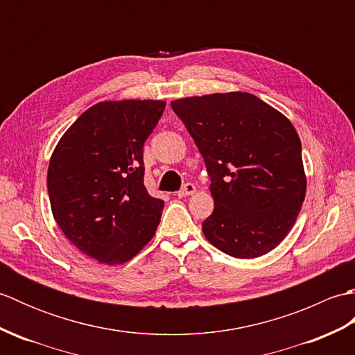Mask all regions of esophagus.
I'll list each match as a JSON object with an SVG mask.
<instances>
[{
	"label": "esophagus",
	"instance_id": "1",
	"mask_svg": "<svg viewBox=\"0 0 355 355\" xmlns=\"http://www.w3.org/2000/svg\"><path fill=\"white\" fill-rule=\"evenodd\" d=\"M195 192H197V187H195L192 183H187L183 186L182 191L177 192V195L180 198H183V197H189V195H193Z\"/></svg>",
	"mask_w": 355,
	"mask_h": 355
}]
</instances>
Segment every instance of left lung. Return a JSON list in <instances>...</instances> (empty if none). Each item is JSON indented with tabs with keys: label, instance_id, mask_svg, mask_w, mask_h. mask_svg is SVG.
Here are the masks:
<instances>
[{
	"label": "left lung",
	"instance_id": "obj_1",
	"mask_svg": "<svg viewBox=\"0 0 355 355\" xmlns=\"http://www.w3.org/2000/svg\"><path fill=\"white\" fill-rule=\"evenodd\" d=\"M171 107L212 182L206 239L239 259L273 250L296 223L306 192L302 145L290 120L243 92L184 97Z\"/></svg>",
	"mask_w": 355,
	"mask_h": 355
}]
</instances>
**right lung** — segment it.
Segmentation results:
<instances>
[{"label":"right lung","instance_id":"right-lung-1","mask_svg":"<svg viewBox=\"0 0 355 355\" xmlns=\"http://www.w3.org/2000/svg\"><path fill=\"white\" fill-rule=\"evenodd\" d=\"M164 101H105L78 117L53 150V218L82 253L107 266L132 259L155 235L164 202L148 193L143 145Z\"/></svg>","mask_w":355,"mask_h":355}]
</instances>
